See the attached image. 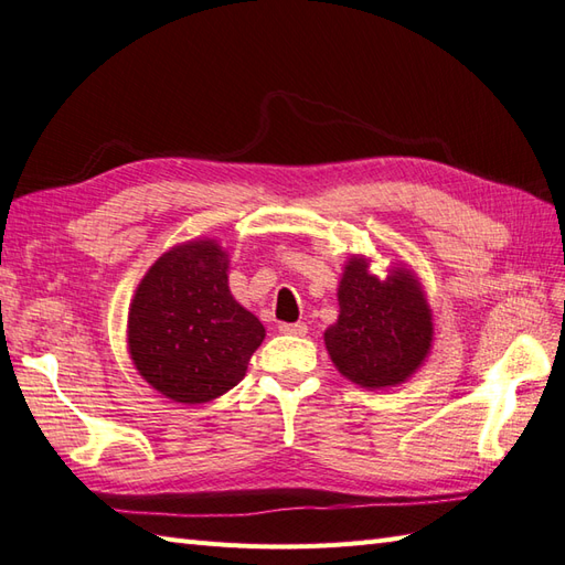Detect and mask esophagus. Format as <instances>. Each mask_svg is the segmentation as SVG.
Listing matches in <instances>:
<instances>
[{
  "instance_id": "obj_1",
  "label": "esophagus",
  "mask_w": 565,
  "mask_h": 565,
  "mask_svg": "<svg viewBox=\"0 0 565 565\" xmlns=\"http://www.w3.org/2000/svg\"><path fill=\"white\" fill-rule=\"evenodd\" d=\"M279 331H281V334H288V337H306L308 327L302 322H296V324L284 322V324H279Z\"/></svg>"
}]
</instances>
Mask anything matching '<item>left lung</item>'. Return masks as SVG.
Returning a JSON list of instances; mask_svg holds the SVG:
<instances>
[{"label":"left lung","instance_id":"obj_1","mask_svg":"<svg viewBox=\"0 0 565 565\" xmlns=\"http://www.w3.org/2000/svg\"><path fill=\"white\" fill-rule=\"evenodd\" d=\"M431 310L420 281L406 267L384 279L353 255L339 284V320L324 331L331 363L365 388L396 386L425 363L431 345Z\"/></svg>","mask_w":565,"mask_h":565}]
</instances>
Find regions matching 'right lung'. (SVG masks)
<instances>
[{
  "label": "right lung",
  "instance_id": "add662e5",
  "mask_svg": "<svg viewBox=\"0 0 565 565\" xmlns=\"http://www.w3.org/2000/svg\"><path fill=\"white\" fill-rule=\"evenodd\" d=\"M228 255L216 241L164 253L136 288L128 353L140 377L177 403H207L234 388L265 327L228 291Z\"/></svg>",
  "mask_w": 565,
  "mask_h": 565
}]
</instances>
